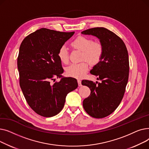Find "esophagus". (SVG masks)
<instances>
[{
	"label": "esophagus",
	"mask_w": 149,
	"mask_h": 149,
	"mask_svg": "<svg viewBox=\"0 0 149 149\" xmlns=\"http://www.w3.org/2000/svg\"><path fill=\"white\" fill-rule=\"evenodd\" d=\"M77 82H78V84H79V86H81V81L80 80H77Z\"/></svg>",
	"instance_id": "obj_1"
}]
</instances>
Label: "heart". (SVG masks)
<instances>
[{
    "mask_svg": "<svg viewBox=\"0 0 149 149\" xmlns=\"http://www.w3.org/2000/svg\"><path fill=\"white\" fill-rule=\"evenodd\" d=\"M71 46L74 49L82 52L81 60L86 59L91 65H96L102 58L104 49L103 45L98 42H93L91 38L80 36L77 37L72 42ZM58 57L60 61L64 64L69 62L68 51L65 46H61L58 51ZM88 63L86 61L80 63L72 64L66 69L67 75L74 77H83L88 70Z\"/></svg>",
    "mask_w": 149,
    "mask_h": 149,
    "instance_id": "obj_1",
    "label": "heart"
}]
</instances>
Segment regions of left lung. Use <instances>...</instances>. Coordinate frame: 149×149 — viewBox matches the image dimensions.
I'll return each instance as SVG.
<instances>
[{"label": "left lung", "instance_id": "8db88e82", "mask_svg": "<svg viewBox=\"0 0 149 149\" xmlns=\"http://www.w3.org/2000/svg\"><path fill=\"white\" fill-rule=\"evenodd\" d=\"M81 34L97 37L103 47L102 58L90 71L101 82L81 81L91 89L83 102L85 111L93 118H103L115 111L123 98L129 79L128 52L122 39L105 28L88 29Z\"/></svg>", "mask_w": 149, "mask_h": 149}]
</instances>
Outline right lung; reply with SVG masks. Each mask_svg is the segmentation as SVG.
Segmentation results:
<instances>
[{"label": "right lung", "instance_id": "1", "mask_svg": "<svg viewBox=\"0 0 149 149\" xmlns=\"http://www.w3.org/2000/svg\"><path fill=\"white\" fill-rule=\"evenodd\" d=\"M75 32H60L41 28L22 41L17 58L20 86L28 104L42 116L57 115L68 93L78 87L74 78L63 77L58 51ZM61 77L54 84L51 81Z\"/></svg>", "mask_w": 149, "mask_h": 149}]
</instances>
